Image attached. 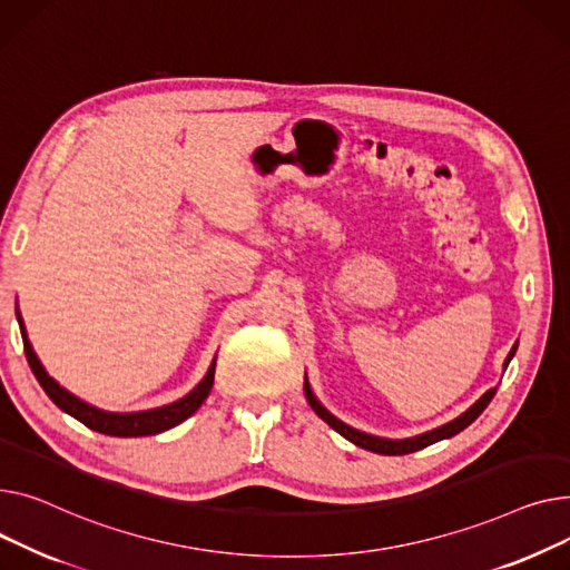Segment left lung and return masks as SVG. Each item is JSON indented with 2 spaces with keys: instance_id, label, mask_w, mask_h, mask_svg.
I'll return each instance as SVG.
<instances>
[{
  "instance_id": "1",
  "label": "left lung",
  "mask_w": 570,
  "mask_h": 570,
  "mask_svg": "<svg viewBox=\"0 0 570 570\" xmlns=\"http://www.w3.org/2000/svg\"><path fill=\"white\" fill-rule=\"evenodd\" d=\"M515 350H518V341H515V345L511 347V352H509V356H507V361H504V371L509 367L511 358L515 356ZM304 393H306V400H308V405L313 407V412H315L324 423H328L333 430L341 432L347 442H352V444H356V446H361V449H365V451L382 453V455H405V453L421 451V449H425V446H430V444H434V442L449 440V438H453V434L462 432L466 425H472V423L481 416V412L490 405L492 395L497 393V386H494V389H488V391L476 400V403H474L470 410H466V412H462L458 419H453V421H449V423H444V425H440V428H434V430L421 432V434H416V438H405V440L377 438V434L356 430V428L347 425L345 421H341L338 416H333V414L320 403L317 395L313 393L311 382H308V375L304 377Z\"/></svg>"
}]
</instances>
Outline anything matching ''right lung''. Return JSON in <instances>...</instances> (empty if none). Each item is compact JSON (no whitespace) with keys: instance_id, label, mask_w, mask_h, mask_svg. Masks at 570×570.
<instances>
[{"instance_id":"right-lung-1","label":"right lung","mask_w":570,"mask_h":570,"mask_svg":"<svg viewBox=\"0 0 570 570\" xmlns=\"http://www.w3.org/2000/svg\"><path fill=\"white\" fill-rule=\"evenodd\" d=\"M16 315H18V324H20V333H22L24 356L29 361L33 377L39 380V384L43 386L48 397L61 412L78 419L80 423H85L87 428H91L100 434H110V438H147V434H158V432L170 430V428L179 425L181 421H186L190 414H195L199 410V405L205 403L212 386H214L216 356L209 365L207 375L199 380V384L193 391H188L184 397L175 400V403H170V405L142 410V412H106V410H98V407L85 403V400H80L78 395H73L71 391H66L59 382H55L46 373L41 358L37 356V352H33V347L27 338V328H24L20 311H16Z\"/></svg>"}]
</instances>
